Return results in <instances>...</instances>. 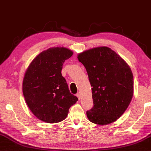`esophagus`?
Instances as JSON below:
<instances>
[{
    "label": "esophagus",
    "mask_w": 151,
    "mask_h": 151,
    "mask_svg": "<svg viewBox=\"0 0 151 151\" xmlns=\"http://www.w3.org/2000/svg\"><path fill=\"white\" fill-rule=\"evenodd\" d=\"M76 96L78 97V99L80 100V98H81V96H80V93H77L76 94Z\"/></svg>",
    "instance_id": "esophagus-1"
}]
</instances>
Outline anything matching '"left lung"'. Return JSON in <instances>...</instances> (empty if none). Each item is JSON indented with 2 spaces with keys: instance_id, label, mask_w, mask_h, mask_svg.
Returning a JSON list of instances; mask_svg holds the SVG:
<instances>
[{
  "instance_id": "obj_1",
  "label": "left lung",
  "mask_w": 151,
  "mask_h": 151,
  "mask_svg": "<svg viewBox=\"0 0 151 151\" xmlns=\"http://www.w3.org/2000/svg\"><path fill=\"white\" fill-rule=\"evenodd\" d=\"M86 68L92 87L93 107L86 112L92 123L107 125L117 120L127 109L133 96L131 69L116 52L98 47L78 55Z\"/></svg>"
}]
</instances>
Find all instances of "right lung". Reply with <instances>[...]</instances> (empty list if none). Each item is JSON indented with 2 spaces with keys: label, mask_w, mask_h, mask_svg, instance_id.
Masks as SVG:
<instances>
[{
  "label": "right lung",
  "mask_w": 151,
  "mask_h": 151,
  "mask_svg": "<svg viewBox=\"0 0 151 151\" xmlns=\"http://www.w3.org/2000/svg\"><path fill=\"white\" fill-rule=\"evenodd\" d=\"M73 54L65 47L49 48L33 59L24 75L22 91L27 106L46 123L64 120L69 109L78 100L70 93L61 73L63 64Z\"/></svg>",
  "instance_id": "obj_1"
}]
</instances>
